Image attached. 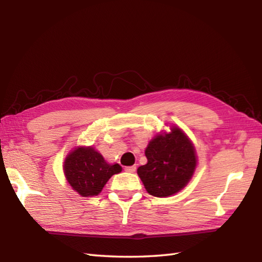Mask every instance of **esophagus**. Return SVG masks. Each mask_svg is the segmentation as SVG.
Here are the masks:
<instances>
[{"mask_svg":"<svg viewBox=\"0 0 262 262\" xmlns=\"http://www.w3.org/2000/svg\"><path fill=\"white\" fill-rule=\"evenodd\" d=\"M135 170H136V166L135 165L126 166V168H125V171L126 172H130V173H133V172H135Z\"/></svg>","mask_w":262,"mask_h":262,"instance_id":"obj_1","label":"esophagus"}]
</instances>
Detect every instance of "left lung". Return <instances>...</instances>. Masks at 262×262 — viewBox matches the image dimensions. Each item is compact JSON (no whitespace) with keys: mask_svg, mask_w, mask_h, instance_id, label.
<instances>
[{"mask_svg":"<svg viewBox=\"0 0 262 262\" xmlns=\"http://www.w3.org/2000/svg\"><path fill=\"white\" fill-rule=\"evenodd\" d=\"M147 163L137 169L147 192L154 197H169L180 191L191 179L196 168V151L181 129L158 135L145 149Z\"/></svg>","mask_w":262,"mask_h":262,"instance_id":"1","label":"left lung"}]
</instances>
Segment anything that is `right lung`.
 Returning a JSON list of instances; mask_svg holds the SVG:
<instances>
[{
    "mask_svg": "<svg viewBox=\"0 0 262 262\" xmlns=\"http://www.w3.org/2000/svg\"><path fill=\"white\" fill-rule=\"evenodd\" d=\"M120 171L119 164H108L93 147L74 149L64 162L66 179L83 197L97 196L110 178Z\"/></svg>",
    "mask_w": 262,
    "mask_h": 262,
    "instance_id": "obj_1",
    "label": "right lung"
}]
</instances>
